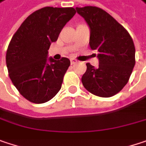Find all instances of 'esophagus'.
Masks as SVG:
<instances>
[{
    "label": "esophagus",
    "mask_w": 146,
    "mask_h": 146,
    "mask_svg": "<svg viewBox=\"0 0 146 146\" xmlns=\"http://www.w3.org/2000/svg\"><path fill=\"white\" fill-rule=\"evenodd\" d=\"M70 63H71V65H75V64L77 63V60H75V59H71V60H70Z\"/></svg>",
    "instance_id": "1"
}]
</instances>
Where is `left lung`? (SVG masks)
<instances>
[{
	"label": "left lung",
	"instance_id": "left-lung-1",
	"mask_svg": "<svg viewBox=\"0 0 146 146\" xmlns=\"http://www.w3.org/2000/svg\"><path fill=\"white\" fill-rule=\"evenodd\" d=\"M90 28V46L98 51L99 66L86 63L84 87L100 97H111L127 84L135 64V48L126 29L96 6L76 8Z\"/></svg>",
	"mask_w": 146,
	"mask_h": 146
}]
</instances>
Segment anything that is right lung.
Instances as JSON below:
<instances>
[{"mask_svg":"<svg viewBox=\"0 0 146 146\" xmlns=\"http://www.w3.org/2000/svg\"><path fill=\"white\" fill-rule=\"evenodd\" d=\"M76 12L73 7L41 8L28 16L11 38L5 56L8 74L27 100L45 103L61 88L70 61L66 57L50 58L48 63L47 53Z\"/></svg>","mask_w":146,"mask_h":146,"instance_id":"1","label":"right lung"}]
</instances>
